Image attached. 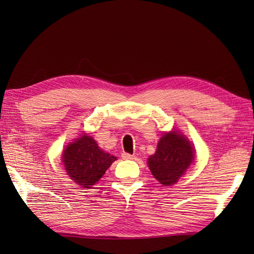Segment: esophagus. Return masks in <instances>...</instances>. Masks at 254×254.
I'll list each match as a JSON object with an SVG mask.
<instances>
[{"mask_svg":"<svg viewBox=\"0 0 254 254\" xmlns=\"http://www.w3.org/2000/svg\"><path fill=\"white\" fill-rule=\"evenodd\" d=\"M122 158L123 159H134V158H135V156L131 155V154H127V153H123L122 154Z\"/></svg>","mask_w":254,"mask_h":254,"instance_id":"34e87169","label":"esophagus"}]
</instances>
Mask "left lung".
<instances>
[{
	"label": "left lung",
	"mask_w": 254,
	"mask_h": 254,
	"mask_svg": "<svg viewBox=\"0 0 254 254\" xmlns=\"http://www.w3.org/2000/svg\"><path fill=\"white\" fill-rule=\"evenodd\" d=\"M194 157L190 142L177 131L165 133L156 153L148 158V167L161 185L171 186L179 180Z\"/></svg>",
	"instance_id": "left-lung-1"
}]
</instances>
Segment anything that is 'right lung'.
<instances>
[{
    "label": "right lung",
    "mask_w": 254,
    "mask_h": 254,
    "mask_svg": "<svg viewBox=\"0 0 254 254\" xmlns=\"http://www.w3.org/2000/svg\"><path fill=\"white\" fill-rule=\"evenodd\" d=\"M63 163L71 179L83 188L94 186L117 158L101 150L93 137L83 135L69 144Z\"/></svg>",
    "instance_id": "add662e5"
}]
</instances>
